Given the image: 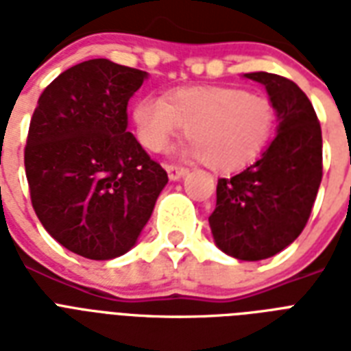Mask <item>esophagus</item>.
Returning a JSON list of instances; mask_svg holds the SVG:
<instances>
[{"label":"esophagus","mask_w":351,"mask_h":351,"mask_svg":"<svg viewBox=\"0 0 351 351\" xmlns=\"http://www.w3.org/2000/svg\"><path fill=\"white\" fill-rule=\"evenodd\" d=\"M165 171H167V176H169L171 182L180 180L187 175L186 167H178V165H165Z\"/></svg>","instance_id":"1"}]
</instances>
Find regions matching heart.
<instances>
[{"mask_svg": "<svg viewBox=\"0 0 351 351\" xmlns=\"http://www.w3.org/2000/svg\"><path fill=\"white\" fill-rule=\"evenodd\" d=\"M275 106L269 98L242 87H180L164 98L145 96L132 109L136 136L158 153L186 127L191 142L184 154L206 160L217 171H239L253 164L275 131Z\"/></svg>", "mask_w": 351, "mask_h": 351, "instance_id": "heart-1", "label": "heart"}]
</instances>
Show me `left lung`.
I'll use <instances>...</instances> for the list:
<instances>
[{
  "label": "left lung",
  "instance_id": "obj_1",
  "mask_svg": "<svg viewBox=\"0 0 351 351\" xmlns=\"http://www.w3.org/2000/svg\"><path fill=\"white\" fill-rule=\"evenodd\" d=\"M244 78L264 85L277 136L255 164L219 178L209 228L226 255L253 262L286 250L304 230L322 180V132L311 101L291 80L271 73Z\"/></svg>",
  "mask_w": 351,
  "mask_h": 351
}]
</instances>
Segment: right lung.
<instances>
[{
	"instance_id": "obj_1",
	"label": "right lung",
	"mask_w": 351,
	"mask_h": 351,
	"mask_svg": "<svg viewBox=\"0 0 351 351\" xmlns=\"http://www.w3.org/2000/svg\"><path fill=\"white\" fill-rule=\"evenodd\" d=\"M147 76L106 58L78 63L41 93L30 120L32 208L52 239L90 261L131 250L167 184L127 131V104Z\"/></svg>"
}]
</instances>
